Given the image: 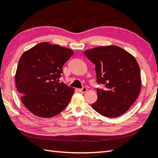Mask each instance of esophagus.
Wrapping results in <instances>:
<instances>
[{
  "label": "esophagus",
  "instance_id": "34e87169",
  "mask_svg": "<svg viewBox=\"0 0 158 158\" xmlns=\"http://www.w3.org/2000/svg\"><path fill=\"white\" fill-rule=\"evenodd\" d=\"M78 91L80 92H82V93H85V92H86L87 91V88H85V87H84V88H82V89H78Z\"/></svg>",
  "mask_w": 158,
  "mask_h": 158
}]
</instances>
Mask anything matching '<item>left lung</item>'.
<instances>
[{
  "label": "left lung",
  "instance_id": "1",
  "mask_svg": "<svg viewBox=\"0 0 158 158\" xmlns=\"http://www.w3.org/2000/svg\"><path fill=\"white\" fill-rule=\"evenodd\" d=\"M95 64L98 99L92 107L102 115L117 117L127 111L141 89L140 67L131 54L116 45L100 46L85 51Z\"/></svg>",
  "mask_w": 158,
  "mask_h": 158
}]
</instances>
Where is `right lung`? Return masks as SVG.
<instances>
[{"label": "right lung", "instance_id": "add662e5", "mask_svg": "<svg viewBox=\"0 0 158 158\" xmlns=\"http://www.w3.org/2000/svg\"><path fill=\"white\" fill-rule=\"evenodd\" d=\"M74 51L43 42L23 53L15 76L16 88L23 105L35 115L49 118L68 106L74 88L59 82L64 64Z\"/></svg>", "mask_w": 158, "mask_h": 158}]
</instances>
